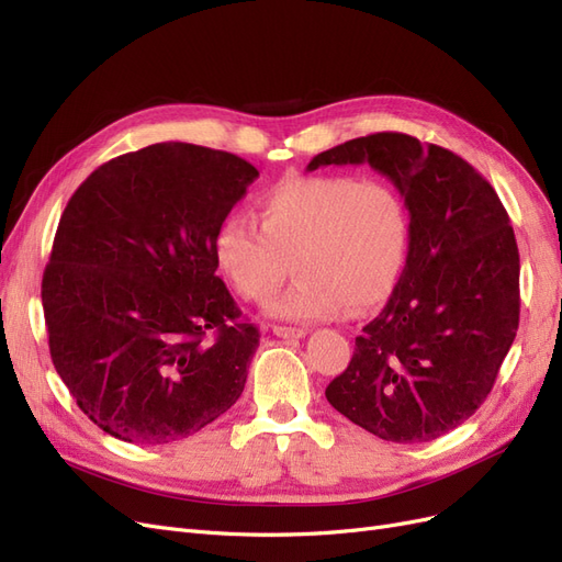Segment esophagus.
<instances>
[{
  "instance_id": "1",
  "label": "esophagus",
  "mask_w": 562,
  "mask_h": 562,
  "mask_svg": "<svg viewBox=\"0 0 562 562\" xmlns=\"http://www.w3.org/2000/svg\"><path fill=\"white\" fill-rule=\"evenodd\" d=\"M271 330H274V335H277V337H283V339H300V337H304V330H302V328L274 326V328H271Z\"/></svg>"
}]
</instances>
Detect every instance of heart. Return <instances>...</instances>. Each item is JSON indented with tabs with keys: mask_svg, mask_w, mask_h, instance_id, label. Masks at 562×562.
<instances>
[{
	"mask_svg": "<svg viewBox=\"0 0 562 562\" xmlns=\"http://www.w3.org/2000/svg\"><path fill=\"white\" fill-rule=\"evenodd\" d=\"M411 211L378 178L310 176L279 182L260 201V225L229 215L215 234V260L236 293L274 295L291 262L300 279L269 304L291 321H323L382 304L411 255Z\"/></svg>",
	"mask_w": 562,
	"mask_h": 562,
	"instance_id": "1",
	"label": "heart"
}]
</instances>
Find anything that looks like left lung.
Segmentation results:
<instances>
[{
  "label": "left lung",
  "mask_w": 562,
  "mask_h": 562,
  "mask_svg": "<svg viewBox=\"0 0 562 562\" xmlns=\"http://www.w3.org/2000/svg\"><path fill=\"white\" fill-rule=\"evenodd\" d=\"M345 164H370L394 182L413 232L403 277L326 398L391 443H427L479 411L514 345V227L492 184L446 147L372 133L321 151L307 171Z\"/></svg>",
  "instance_id": "obj_1"
}]
</instances>
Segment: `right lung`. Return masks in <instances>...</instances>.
Listing matches in <instances>:
<instances>
[{"mask_svg":"<svg viewBox=\"0 0 562 562\" xmlns=\"http://www.w3.org/2000/svg\"><path fill=\"white\" fill-rule=\"evenodd\" d=\"M258 176L229 151L157 143L67 201L42 281L48 349L105 434L173 443L239 401L260 333L215 274V234Z\"/></svg>","mask_w":562,"mask_h":562,"instance_id":"right-lung-1","label":"right lung"}]
</instances>
